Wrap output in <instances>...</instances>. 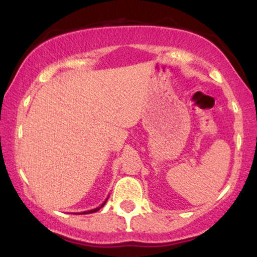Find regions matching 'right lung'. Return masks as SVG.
I'll use <instances>...</instances> for the list:
<instances>
[{"instance_id":"1","label":"right lung","mask_w":257,"mask_h":257,"mask_svg":"<svg viewBox=\"0 0 257 257\" xmlns=\"http://www.w3.org/2000/svg\"><path fill=\"white\" fill-rule=\"evenodd\" d=\"M107 199H108V196L106 199H105V201L101 203V205L99 206V207H97V208H93V209H90V210H86V212H80V213H75V214H90V213H96V212H98V210H99L101 207H104V205L105 203H106V201H107Z\"/></svg>"}]
</instances>
